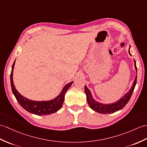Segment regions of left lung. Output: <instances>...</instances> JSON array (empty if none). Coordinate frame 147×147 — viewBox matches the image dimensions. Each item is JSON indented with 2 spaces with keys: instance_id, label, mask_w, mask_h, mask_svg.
Listing matches in <instances>:
<instances>
[{
  "instance_id": "1",
  "label": "left lung",
  "mask_w": 147,
  "mask_h": 147,
  "mask_svg": "<svg viewBox=\"0 0 147 147\" xmlns=\"http://www.w3.org/2000/svg\"><path fill=\"white\" fill-rule=\"evenodd\" d=\"M130 47H131L129 46L128 53L129 55L131 56L130 51H129ZM134 60V64H135V68L136 72L137 73V68H136V61L135 59ZM136 79H137V75H136L134 81V83H133L132 86L123 96L121 97L120 99H119L118 101L114 102V103H109V104L101 103L100 102H98L95 100L93 98V96H92L90 90L88 89L87 86L85 85L84 91H85V93H86V99H87L88 105H89V106L92 110H93L94 111H96L99 113H101V114H110V113H115L118 110H120L121 109L125 107V105L128 103L129 99H130L133 92H134L135 85L136 84Z\"/></svg>"
}]
</instances>
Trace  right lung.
Listing matches in <instances>:
<instances>
[{
  "label": "right lung",
  "instance_id": "1",
  "mask_svg": "<svg viewBox=\"0 0 147 147\" xmlns=\"http://www.w3.org/2000/svg\"><path fill=\"white\" fill-rule=\"evenodd\" d=\"M15 62L13 63L12 66V71L11 73V84L12 93L14 95L17 101L21 107L30 113H33L37 115H48L52 113H54L57 111L62 107L63 102L64 100V96L68 89L71 87L73 81L67 83L61 90L59 94L53 100L48 101H34L29 100L23 96L16 89L13 82V71L14 68Z\"/></svg>",
  "mask_w": 147,
  "mask_h": 147
}]
</instances>
